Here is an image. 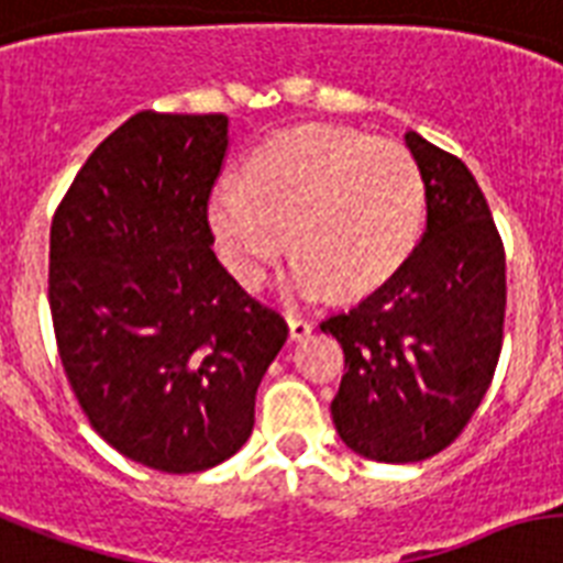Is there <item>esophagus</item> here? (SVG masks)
Segmentation results:
<instances>
[{
    "label": "esophagus",
    "instance_id": "esophagus-1",
    "mask_svg": "<svg viewBox=\"0 0 563 563\" xmlns=\"http://www.w3.org/2000/svg\"><path fill=\"white\" fill-rule=\"evenodd\" d=\"M314 323L309 321V318H303V314H289V335L291 341H303V338L312 335Z\"/></svg>",
    "mask_w": 563,
    "mask_h": 563
}]
</instances>
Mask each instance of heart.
<instances>
[{
    "instance_id": "obj_1",
    "label": "heart",
    "mask_w": 563,
    "mask_h": 563,
    "mask_svg": "<svg viewBox=\"0 0 563 563\" xmlns=\"http://www.w3.org/2000/svg\"><path fill=\"white\" fill-rule=\"evenodd\" d=\"M422 219L424 178L408 150L323 123L272 135L245 181L225 178L210 196V225L242 286H263L291 240L297 297L376 289L410 254Z\"/></svg>"
}]
</instances>
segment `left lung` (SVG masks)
I'll use <instances>...</instances> for the list:
<instances>
[{
    "label": "left lung",
    "mask_w": 563,
    "mask_h": 563,
    "mask_svg": "<svg viewBox=\"0 0 563 563\" xmlns=\"http://www.w3.org/2000/svg\"><path fill=\"white\" fill-rule=\"evenodd\" d=\"M424 178L410 257L350 312L321 323L344 350L332 422L376 463H419L463 433L495 378L506 251L477 178L456 155L405 135Z\"/></svg>",
    "instance_id": "8db88e82"
}]
</instances>
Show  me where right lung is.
<instances>
[{"mask_svg":"<svg viewBox=\"0 0 563 563\" xmlns=\"http://www.w3.org/2000/svg\"><path fill=\"white\" fill-rule=\"evenodd\" d=\"M228 115L139 112L86 158L52 219L48 303L95 431L135 463L194 474L234 456L286 344L280 314L213 254Z\"/></svg>","mask_w":563,"mask_h":563,"instance_id":"right-lung-1","label":"right lung"}]
</instances>
